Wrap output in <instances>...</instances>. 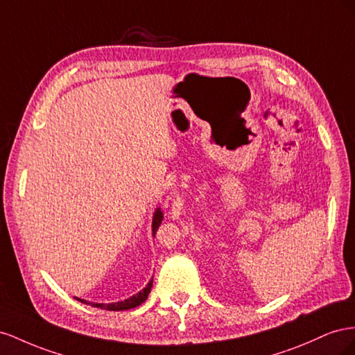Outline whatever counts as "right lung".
I'll return each instance as SVG.
<instances>
[{
	"mask_svg": "<svg viewBox=\"0 0 355 355\" xmlns=\"http://www.w3.org/2000/svg\"><path fill=\"white\" fill-rule=\"evenodd\" d=\"M162 218H164V214H162V211L157 208V211L155 212V217H153V236L156 235V232H157L160 223H162ZM151 287H153V279H150V282L146 286V288H143L139 293H137L135 296L129 297L123 302H116V303H92V302L83 300V299H77V300H80L82 303H87V305H92L95 308L107 309V311H126V309H132V308H137L138 305H141V303H143L148 297V293H150Z\"/></svg>",
	"mask_w": 355,
	"mask_h": 355,
	"instance_id": "obj_1",
	"label": "right lung"
}]
</instances>
